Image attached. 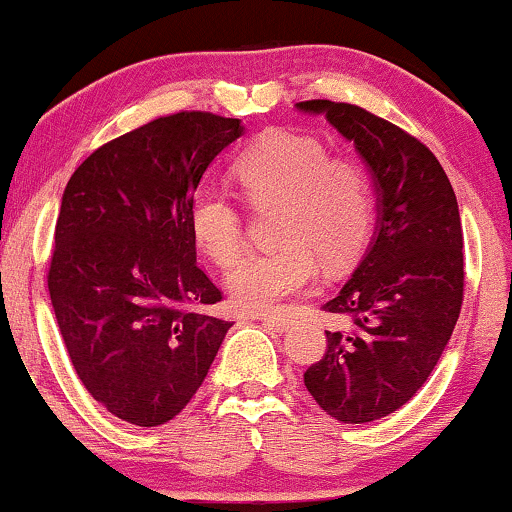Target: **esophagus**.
Masks as SVG:
<instances>
[{"mask_svg": "<svg viewBox=\"0 0 512 512\" xmlns=\"http://www.w3.org/2000/svg\"><path fill=\"white\" fill-rule=\"evenodd\" d=\"M261 319H263L268 326L275 328V331H279V333L289 331L291 324H293V319L289 317V314H265V317H261Z\"/></svg>", "mask_w": 512, "mask_h": 512, "instance_id": "1", "label": "esophagus"}]
</instances>
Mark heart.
<instances>
[{"label":"heart","instance_id":"obj_1","mask_svg":"<svg viewBox=\"0 0 512 512\" xmlns=\"http://www.w3.org/2000/svg\"><path fill=\"white\" fill-rule=\"evenodd\" d=\"M233 177L254 207L279 205L277 247L251 254L228 277L242 310H275L326 268H342L366 247L375 219L370 174L359 160L331 156L317 137L270 130L233 163ZM191 233L223 268L244 249V221L226 193L205 188L188 212Z\"/></svg>","mask_w":512,"mask_h":512}]
</instances>
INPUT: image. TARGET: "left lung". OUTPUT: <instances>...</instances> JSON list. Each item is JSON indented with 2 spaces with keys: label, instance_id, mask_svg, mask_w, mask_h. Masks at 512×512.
I'll list each match as a JSON object with an SVG mask.
<instances>
[{
  "label": "left lung",
  "instance_id": "1",
  "mask_svg": "<svg viewBox=\"0 0 512 512\" xmlns=\"http://www.w3.org/2000/svg\"><path fill=\"white\" fill-rule=\"evenodd\" d=\"M366 160L377 228L349 282L321 307L340 319L324 359L305 370L319 408L366 424L401 408L429 380L464 300V235L457 195L417 137L347 102L307 100Z\"/></svg>",
  "mask_w": 512,
  "mask_h": 512
}]
</instances>
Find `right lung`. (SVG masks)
I'll return each mask as SVG.
<instances>
[{
    "label": "right lung",
    "mask_w": 512,
    "mask_h": 512,
    "mask_svg": "<svg viewBox=\"0 0 512 512\" xmlns=\"http://www.w3.org/2000/svg\"><path fill=\"white\" fill-rule=\"evenodd\" d=\"M240 118L179 111L102 144L69 179L48 291L72 366L111 415L177 417L233 321L205 312L221 289L195 263L188 212Z\"/></svg>",
    "instance_id": "add662e5"
}]
</instances>
